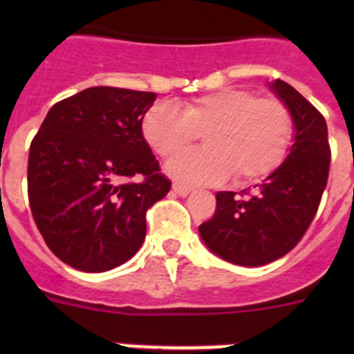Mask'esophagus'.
Returning a JSON list of instances; mask_svg holds the SVG:
<instances>
[{
	"label": "esophagus",
	"instance_id": "1",
	"mask_svg": "<svg viewBox=\"0 0 354 354\" xmlns=\"http://www.w3.org/2000/svg\"><path fill=\"white\" fill-rule=\"evenodd\" d=\"M171 189H174V192L177 193V195H180V196H186L187 193L192 192V187L186 186V184H183V183H174Z\"/></svg>",
	"mask_w": 354,
	"mask_h": 354
}]
</instances>
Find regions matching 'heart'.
<instances>
[{
  "label": "heart",
  "instance_id": "1",
  "mask_svg": "<svg viewBox=\"0 0 354 354\" xmlns=\"http://www.w3.org/2000/svg\"><path fill=\"white\" fill-rule=\"evenodd\" d=\"M147 143L161 158H171L204 134V149L189 150L168 162L174 177L193 184L255 183L273 174L292 140L290 109L277 97L253 90L223 88L193 97L177 108L158 102L143 117Z\"/></svg>",
  "mask_w": 354,
  "mask_h": 354
}]
</instances>
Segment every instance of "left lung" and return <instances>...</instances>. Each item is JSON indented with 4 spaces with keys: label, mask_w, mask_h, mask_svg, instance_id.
<instances>
[{
    "label": "left lung",
    "mask_w": 354,
    "mask_h": 354,
    "mask_svg": "<svg viewBox=\"0 0 354 354\" xmlns=\"http://www.w3.org/2000/svg\"><path fill=\"white\" fill-rule=\"evenodd\" d=\"M271 88L290 109L294 143L286 161L255 193H216V211L198 227L205 245L237 266H264L283 257L305 236L330 174L326 120L286 81Z\"/></svg>",
    "instance_id": "left-lung-1"
}]
</instances>
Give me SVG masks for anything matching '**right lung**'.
<instances>
[{
  "label": "right lung",
  "mask_w": 354,
  "mask_h": 354,
  "mask_svg": "<svg viewBox=\"0 0 354 354\" xmlns=\"http://www.w3.org/2000/svg\"><path fill=\"white\" fill-rule=\"evenodd\" d=\"M156 97L92 86L56 102L31 140V214L65 264L102 273L142 246L147 211L171 187L142 133Z\"/></svg>",
  "instance_id": "right-lung-1"
}]
</instances>
